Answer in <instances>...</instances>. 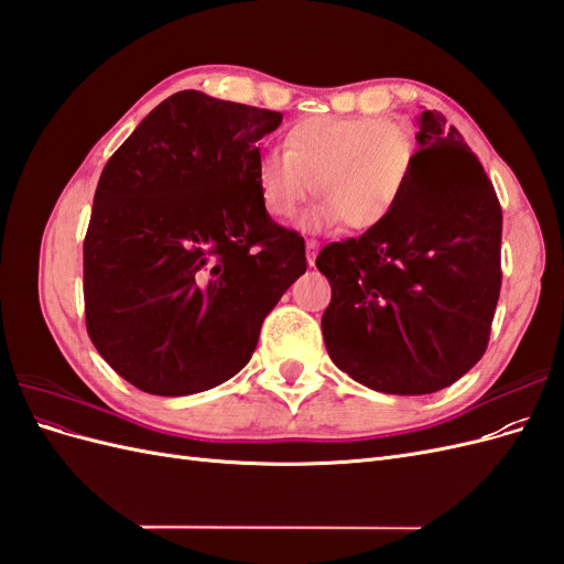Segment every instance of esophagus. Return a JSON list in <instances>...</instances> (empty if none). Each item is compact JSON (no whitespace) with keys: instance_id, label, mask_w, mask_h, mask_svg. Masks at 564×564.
Wrapping results in <instances>:
<instances>
[{"instance_id":"obj_1","label":"esophagus","mask_w":564,"mask_h":564,"mask_svg":"<svg viewBox=\"0 0 564 564\" xmlns=\"http://www.w3.org/2000/svg\"><path fill=\"white\" fill-rule=\"evenodd\" d=\"M317 249H319V245H317L315 240H308V242H305V259H308V265H315Z\"/></svg>"}]
</instances>
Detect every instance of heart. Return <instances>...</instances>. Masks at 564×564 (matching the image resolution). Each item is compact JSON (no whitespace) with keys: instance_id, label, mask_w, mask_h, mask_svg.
I'll return each instance as SVG.
<instances>
[{"instance_id":"obj_1","label":"heart","mask_w":564,"mask_h":564,"mask_svg":"<svg viewBox=\"0 0 564 564\" xmlns=\"http://www.w3.org/2000/svg\"><path fill=\"white\" fill-rule=\"evenodd\" d=\"M416 166L412 127L383 117L319 115L289 129L286 150L261 152L259 191L270 216L292 218L315 187L322 199L305 214L303 228L324 230L344 220L367 232L398 212Z\"/></svg>"}]
</instances>
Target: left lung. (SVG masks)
Listing matches in <instances>:
<instances>
[{"instance_id":"left-lung-1","label":"left lung","mask_w":564,"mask_h":564,"mask_svg":"<svg viewBox=\"0 0 564 564\" xmlns=\"http://www.w3.org/2000/svg\"><path fill=\"white\" fill-rule=\"evenodd\" d=\"M419 166L383 226L332 242L322 334L334 365L388 395H431L487 350L501 292V207L445 115L419 117Z\"/></svg>"}]
</instances>
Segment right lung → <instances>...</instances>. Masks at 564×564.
<instances>
[{"instance_id":"right-lung-1","label":"right lung","mask_w":564,"mask_h":564,"mask_svg":"<svg viewBox=\"0 0 564 564\" xmlns=\"http://www.w3.org/2000/svg\"><path fill=\"white\" fill-rule=\"evenodd\" d=\"M280 112L178 91L100 174L84 240V311L100 357L150 395L232 379L265 315L308 268L259 191Z\"/></svg>"}]
</instances>
